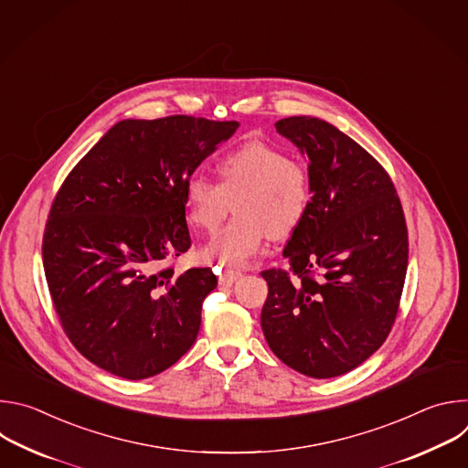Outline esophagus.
<instances>
[{
    "mask_svg": "<svg viewBox=\"0 0 468 468\" xmlns=\"http://www.w3.org/2000/svg\"><path fill=\"white\" fill-rule=\"evenodd\" d=\"M239 278H242V274L239 272V271H224L222 274H220V278H218V282H220V285H226V287H229V285H233Z\"/></svg>",
    "mask_w": 468,
    "mask_h": 468,
    "instance_id": "obj_1",
    "label": "esophagus"
}]
</instances>
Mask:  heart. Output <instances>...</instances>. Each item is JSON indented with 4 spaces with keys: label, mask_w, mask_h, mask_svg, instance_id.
I'll use <instances>...</instances> for the list:
<instances>
[{
    "label": "heart",
    "mask_w": 468,
    "mask_h": 468,
    "mask_svg": "<svg viewBox=\"0 0 468 468\" xmlns=\"http://www.w3.org/2000/svg\"><path fill=\"white\" fill-rule=\"evenodd\" d=\"M218 183L194 174L185 183L188 222L215 231L233 202L235 218L202 250L229 269L259 253L266 235L285 239L303 222L313 196L311 172L300 159L271 143L248 141L217 163Z\"/></svg>",
    "instance_id": "1"
}]
</instances>
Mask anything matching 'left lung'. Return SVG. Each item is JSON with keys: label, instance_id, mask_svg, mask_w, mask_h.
<instances>
[{"label": "left lung", "instance_id": "left-lung-1", "mask_svg": "<svg viewBox=\"0 0 468 468\" xmlns=\"http://www.w3.org/2000/svg\"><path fill=\"white\" fill-rule=\"evenodd\" d=\"M307 155L311 206L269 283L261 327L291 368L325 379L367 361L388 337L408 272V226L387 170L335 125L276 122Z\"/></svg>", "mask_w": 468, "mask_h": 468}]
</instances>
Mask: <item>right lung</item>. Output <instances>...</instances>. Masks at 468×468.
Here are the masks:
<instances>
[{"instance_id":"right-lung-1","label":"right lung","mask_w":468,"mask_h":468,"mask_svg":"<svg viewBox=\"0 0 468 468\" xmlns=\"http://www.w3.org/2000/svg\"><path fill=\"white\" fill-rule=\"evenodd\" d=\"M237 127L186 114L122 120L57 190L46 282L66 337L96 367L144 379L194 345L217 276L170 264L192 244L185 183Z\"/></svg>"}]
</instances>
